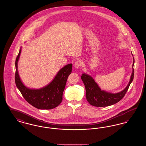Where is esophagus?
<instances>
[{
	"instance_id": "esophagus-1",
	"label": "esophagus",
	"mask_w": 146,
	"mask_h": 146,
	"mask_svg": "<svg viewBox=\"0 0 146 146\" xmlns=\"http://www.w3.org/2000/svg\"><path fill=\"white\" fill-rule=\"evenodd\" d=\"M74 66L76 68H79L82 66V63L80 61H76V62L74 63Z\"/></svg>"
}]
</instances>
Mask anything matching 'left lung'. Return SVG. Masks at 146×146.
<instances>
[{
	"label": "left lung",
	"mask_w": 146,
	"mask_h": 146,
	"mask_svg": "<svg viewBox=\"0 0 146 146\" xmlns=\"http://www.w3.org/2000/svg\"><path fill=\"white\" fill-rule=\"evenodd\" d=\"M132 65V73L129 83L124 90L117 94H111L104 90H101L97 84L91 76L84 73L81 76L86 89V98L89 103L95 107H107L117 104L124 97L133 79L134 70L133 64Z\"/></svg>",
	"instance_id": "8db88e82"
}]
</instances>
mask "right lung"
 I'll list each match as a JSON object with an SVG mask.
<instances>
[{
    "label": "right lung",
    "instance_id": "1",
    "mask_svg": "<svg viewBox=\"0 0 146 146\" xmlns=\"http://www.w3.org/2000/svg\"><path fill=\"white\" fill-rule=\"evenodd\" d=\"M21 51L20 49L15 61V80L22 95L29 104L38 109L51 110L57 107L62 101L63 92L67 78L72 73V64H67L60 70L54 80L46 86L37 90L29 89L22 83L17 71Z\"/></svg>",
    "mask_w": 146,
    "mask_h": 146
}]
</instances>
